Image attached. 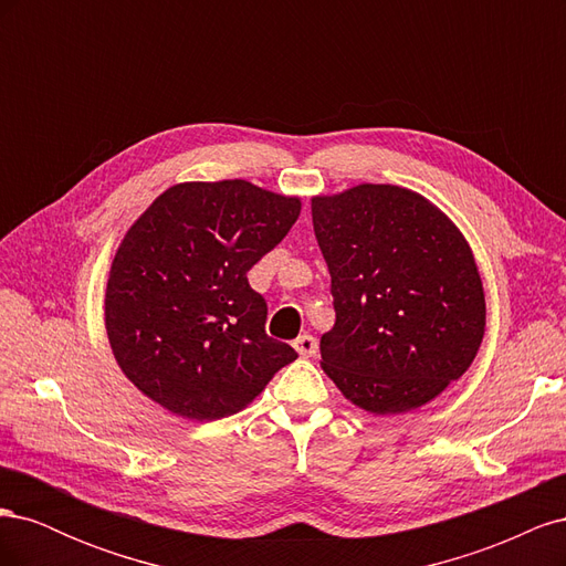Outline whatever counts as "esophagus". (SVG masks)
<instances>
[{
	"instance_id": "34e87169",
	"label": "esophagus",
	"mask_w": 566,
	"mask_h": 566,
	"mask_svg": "<svg viewBox=\"0 0 566 566\" xmlns=\"http://www.w3.org/2000/svg\"><path fill=\"white\" fill-rule=\"evenodd\" d=\"M293 347L297 349L300 356H314L316 349H318V342H316L314 335H300V337L293 342Z\"/></svg>"
}]
</instances>
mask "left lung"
Masks as SVG:
<instances>
[{"instance_id": "8db88e82", "label": "left lung", "mask_w": 566, "mask_h": 566, "mask_svg": "<svg viewBox=\"0 0 566 566\" xmlns=\"http://www.w3.org/2000/svg\"><path fill=\"white\" fill-rule=\"evenodd\" d=\"M312 219L335 304L321 368L375 416L430 403L484 339V285L465 235L434 202L394 184L314 196Z\"/></svg>"}]
</instances>
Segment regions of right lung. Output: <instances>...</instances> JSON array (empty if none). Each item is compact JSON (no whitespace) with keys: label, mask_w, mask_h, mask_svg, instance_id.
<instances>
[{"label":"right lung","mask_w":566,"mask_h":566,"mask_svg":"<svg viewBox=\"0 0 566 566\" xmlns=\"http://www.w3.org/2000/svg\"><path fill=\"white\" fill-rule=\"evenodd\" d=\"M302 210L245 179L169 186L119 243L106 285L115 361L150 401L186 420L252 403L297 352L266 335L248 271Z\"/></svg>","instance_id":"add662e5"}]
</instances>
